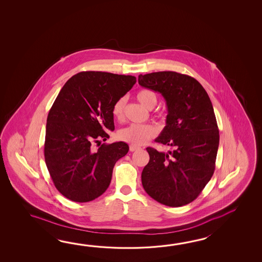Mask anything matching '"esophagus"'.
I'll return each mask as SVG.
<instances>
[{"instance_id": "obj_1", "label": "esophagus", "mask_w": 262, "mask_h": 262, "mask_svg": "<svg viewBox=\"0 0 262 262\" xmlns=\"http://www.w3.org/2000/svg\"><path fill=\"white\" fill-rule=\"evenodd\" d=\"M129 149H130L131 151H135V150H139V147H138V146H135V145H130Z\"/></svg>"}]
</instances>
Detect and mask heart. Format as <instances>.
I'll list each match as a JSON object with an SVG mask.
<instances>
[{"instance_id": "heart-1", "label": "heart", "mask_w": 262, "mask_h": 262, "mask_svg": "<svg viewBox=\"0 0 262 262\" xmlns=\"http://www.w3.org/2000/svg\"><path fill=\"white\" fill-rule=\"evenodd\" d=\"M137 99L145 107L151 110L157 103V95L156 93L150 89H142L138 92ZM126 105V99L124 97L119 98L112 106V115L117 121H122L124 116V108ZM157 134V129L155 125L146 123V124H131L125 128L121 129L118 133L119 139L123 141L135 145L147 143L150 139L155 138Z\"/></svg>"}]
</instances>
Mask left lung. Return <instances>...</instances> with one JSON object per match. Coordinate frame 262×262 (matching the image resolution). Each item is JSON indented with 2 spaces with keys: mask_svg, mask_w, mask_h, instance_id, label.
I'll use <instances>...</instances> for the list:
<instances>
[{
  "mask_svg": "<svg viewBox=\"0 0 262 262\" xmlns=\"http://www.w3.org/2000/svg\"><path fill=\"white\" fill-rule=\"evenodd\" d=\"M139 84L166 100V126L156 142L173 149H146L150 161L141 174L143 188L164 205L184 206L201 194L215 168L219 130L212 102L196 79L180 73L139 75Z\"/></svg>",
  "mask_w": 262,
  "mask_h": 262,
  "instance_id": "8db88e82",
  "label": "left lung"
}]
</instances>
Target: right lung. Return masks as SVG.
<instances>
[{"label":"right lung","mask_w":262,"mask_h":262,"mask_svg":"<svg viewBox=\"0 0 262 262\" xmlns=\"http://www.w3.org/2000/svg\"><path fill=\"white\" fill-rule=\"evenodd\" d=\"M133 76L78 73L63 85L50 108L46 126L45 161L56 188L67 199L88 202L108 187L115 163L128 152L123 141L106 140L114 130L112 106L136 83Z\"/></svg>","instance_id":"1"}]
</instances>
